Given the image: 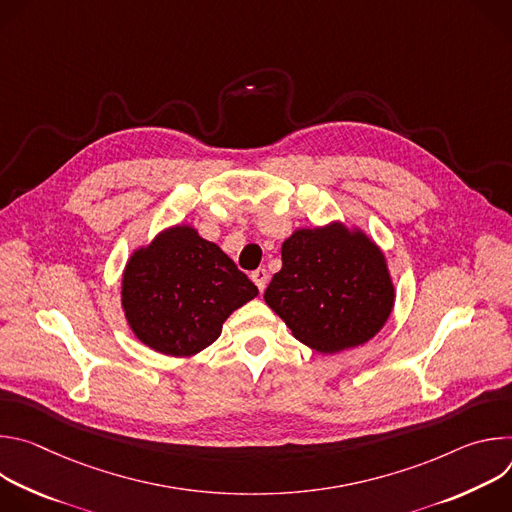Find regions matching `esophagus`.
Instances as JSON below:
<instances>
[{
	"instance_id": "obj_1",
	"label": "esophagus",
	"mask_w": 512,
	"mask_h": 512,
	"mask_svg": "<svg viewBox=\"0 0 512 512\" xmlns=\"http://www.w3.org/2000/svg\"><path fill=\"white\" fill-rule=\"evenodd\" d=\"M251 279H253V281H255V285L259 287V291H263V289H265V285H267L269 273H267V269H255V271L251 273Z\"/></svg>"
}]
</instances>
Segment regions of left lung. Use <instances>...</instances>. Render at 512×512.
Here are the masks:
<instances>
[{"label":"left lung","instance_id":"8db88e82","mask_svg":"<svg viewBox=\"0 0 512 512\" xmlns=\"http://www.w3.org/2000/svg\"><path fill=\"white\" fill-rule=\"evenodd\" d=\"M281 261L263 298L310 348L358 346L387 322L395 289L381 249L364 233L300 229L283 243Z\"/></svg>","mask_w":512,"mask_h":512}]
</instances>
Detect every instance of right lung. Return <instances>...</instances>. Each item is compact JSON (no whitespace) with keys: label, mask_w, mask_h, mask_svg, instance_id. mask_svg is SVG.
<instances>
[{"label":"right lung","mask_w":512,"mask_h":512,"mask_svg":"<svg viewBox=\"0 0 512 512\" xmlns=\"http://www.w3.org/2000/svg\"><path fill=\"white\" fill-rule=\"evenodd\" d=\"M259 294L214 243L174 227L131 255L123 310L135 336L170 356H190L221 336L223 322Z\"/></svg>","instance_id":"1"}]
</instances>
